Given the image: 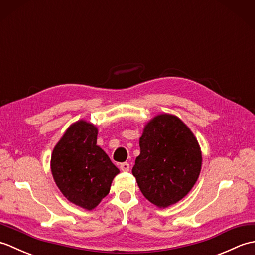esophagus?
<instances>
[{
	"label": "esophagus",
	"instance_id": "34e87169",
	"mask_svg": "<svg viewBox=\"0 0 255 255\" xmlns=\"http://www.w3.org/2000/svg\"><path fill=\"white\" fill-rule=\"evenodd\" d=\"M119 167H121L122 171L128 172L129 169H130V165H129V163H127V162H123V163H121V165H119Z\"/></svg>",
	"mask_w": 255,
	"mask_h": 255
}]
</instances>
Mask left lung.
<instances>
[{
    "label": "left lung",
    "instance_id": "1",
    "mask_svg": "<svg viewBox=\"0 0 255 255\" xmlns=\"http://www.w3.org/2000/svg\"><path fill=\"white\" fill-rule=\"evenodd\" d=\"M132 174L143 196L159 208L180 202L196 183L202 151L180 118L159 114L145 124Z\"/></svg>",
    "mask_w": 255,
    "mask_h": 255
}]
</instances>
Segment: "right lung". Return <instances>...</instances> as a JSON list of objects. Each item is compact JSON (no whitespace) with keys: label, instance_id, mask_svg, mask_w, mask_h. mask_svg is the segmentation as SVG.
<instances>
[{"label":"right lung","instance_id":"obj_1","mask_svg":"<svg viewBox=\"0 0 255 255\" xmlns=\"http://www.w3.org/2000/svg\"><path fill=\"white\" fill-rule=\"evenodd\" d=\"M99 129L84 119L70 125L53 148L51 173L58 188L70 202L94 209L110 193L119 170L96 144Z\"/></svg>","mask_w":255,"mask_h":255}]
</instances>
